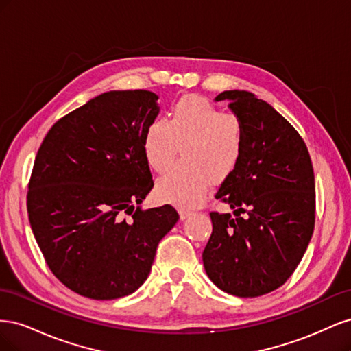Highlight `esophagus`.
I'll return each mask as SVG.
<instances>
[{"mask_svg":"<svg viewBox=\"0 0 351 351\" xmlns=\"http://www.w3.org/2000/svg\"><path fill=\"white\" fill-rule=\"evenodd\" d=\"M178 214H180V218L186 219V218H189L190 215H192V210L184 209V208H180V209H178Z\"/></svg>","mask_w":351,"mask_h":351,"instance_id":"34e87169","label":"esophagus"}]
</instances>
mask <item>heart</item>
I'll use <instances>...</instances> for the list:
<instances>
[{"label":"heart","instance_id":"b5f03b06","mask_svg":"<svg viewBox=\"0 0 351 351\" xmlns=\"http://www.w3.org/2000/svg\"><path fill=\"white\" fill-rule=\"evenodd\" d=\"M142 146L156 173L167 171L183 146L184 161L158 180L156 192L174 205L192 208L205 199L212 183L236 173L246 149V127L236 114L190 95L171 105L169 120L158 117L146 125Z\"/></svg>","mask_w":351,"mask_h":351}]
</instances>
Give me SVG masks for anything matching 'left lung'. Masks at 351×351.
Instances as JSON below:
<instances>
[{
    "mask_svg": "<svg viewBox=\"0 0 351 351\" xmlns=\"http://www.w3.org/2000/svg\"><path fill=\"white\" fill-rule=\"evenodd\" d=\"M215 101H228L241 119L246 149L215 195L236 217L210 212L202 258L218 289L258 297L291 277L312 239L313 167L302 136L268 102L246 90H226Z\"/></svg>",
    "mask_w": 351,
    "mask_h": 351,
    "instance_id": "1",
    "label": "left lung"
}]
</instances>
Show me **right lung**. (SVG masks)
<instances>
[{
	"instance_id": "add662e5",
	"label": "right lung",
	"mask_w": 351,
	"mask_h": 351,
	"mask_svg": "<svg viewBox=\"0 0 351 351\" xmlns=\"http://www.w3.org/2000/svg\"><path fill=\"white\" fill-rule=\"evenodd\" d=\"M154 92L111 90L60 119L35 158L29 222L52 274L95 300L129 295L151 272L158 243L178 221L171 205L142 209L154 187L143 133Z\"/></svg>"
}]
</instances>
